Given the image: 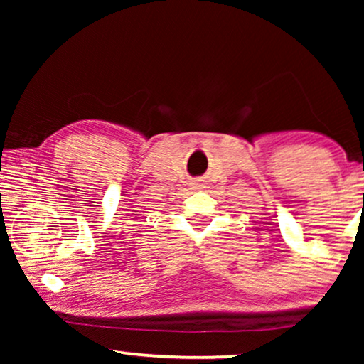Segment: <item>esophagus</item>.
<instances>
[{"mask_svg":"<svg viewBox=\"0 0 364 364\" xmlns=\"http://www.w3.org/2000/svg\"><path fill=\"white\" fill-rule=\"evenodd\" d=\"M191 186H192V188H202L203 183H202L200 178H196V181L191 182Z\"/></svg>","mask_w":364,"mask_h":364,"instance_id":"obj_1","label":"esophagus"}]
</instances>
